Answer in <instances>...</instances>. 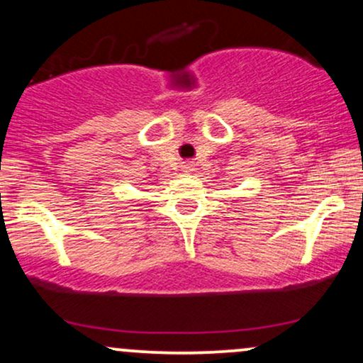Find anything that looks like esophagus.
I'll use <instances>...</instances> for the list:
<instances>
[{
  "label": "esophagus",
  "instance_id": "esophagus-1",
  "mask_svg": "<svg viewBox=\"0 0 363 363\" xmlns=\"http://www.w3.org/2000/svg\"><path fill=\"white\" fill-rule=\"evenodd\" d=\"M182 172H187V174H189V172H193V170H194V165H193V162H189V160H187V162H184V164H182Z\"/></svg>",
  "mask_w": 363,
  "mask_h": 363
}]
</instances>
